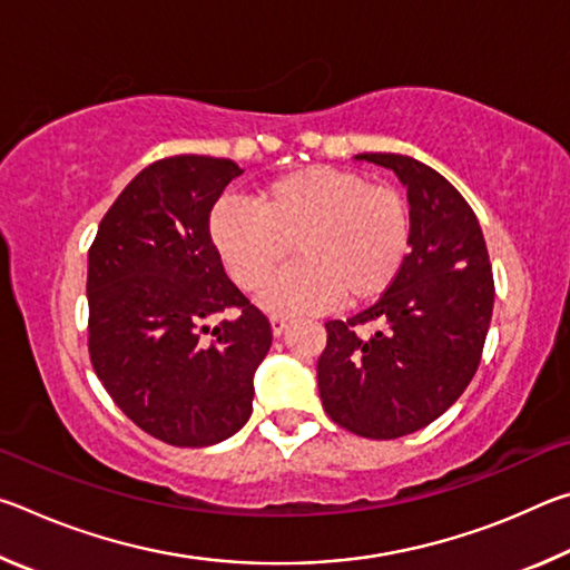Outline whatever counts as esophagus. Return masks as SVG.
<instances>
[{"mask_svg":"<svg viewBox=\"0 0 570 570\" xmlns=\"http://www.w3.org/2000/svg\"><path fill=\"white\" fill-rule=\"evenodd\" d=\"M268 322H272V332H274L276 336H282V334L286 332V326H288L286 316H278V314H272V320H268Z\"/></svg>","mask_w":570,"mask_h":570,"instance_id":"1","label":"esophagus"}]
</instances>
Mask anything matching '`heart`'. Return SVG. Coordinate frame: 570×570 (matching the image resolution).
<instances>
[{
  "mask_svg": "<svg viewBox=\"0 0 570 570\" xmlns=\"http://www.w3.org/2000/svg\"><path fill=\"white\" fill-rule=\"evenodd\" d=\"M208 234L244 292L263 288L292 243L297 264L264 289L262 304L298 314L382 294L407 256L410 206L356 170L306 166L266 183L254 204L218 200Z\"/></svg>",
  "mask_w": 570,
  "mask_h": 570,
  "instance_id": "obj_1",
  "label": "heart"
}]
</instances>
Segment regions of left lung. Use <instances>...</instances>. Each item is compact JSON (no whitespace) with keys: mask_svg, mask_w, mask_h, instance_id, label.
I'll return each mask as SVG.
<instances>
[{"mask_svg":"<svg viewBox=\"0 0 570 570\" xmlns=\"http://www.w3.org/2000/svg\"><path fill=\"white\" fill-rule=\"evenodd\" d=\"M354 158L407 186L410 254L380 302L326 322L316 380L340 428L394 440L438 420L475 377L495 284L482 228L450 180L397 153ZM372 323L374 335L363 330Z\"/></svg>","mask_w":570,"mask_h":570,"instance_id":"left-lung-1","label":"left lung"}]
</instances>
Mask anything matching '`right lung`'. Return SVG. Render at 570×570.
Returning <instances> with one entry per match:
<instances>
[{"label": "right lung", "instance_id": "obj_1", "mask_svg": "<svg viewBox=\"0 0 570 570\" xmlns=\"http://www.w3.org/2000/svg\"><path fill=\"white\" fill-rule=\"evenodd\" d=\"M234 160L173 156L135 176L88 254V346L95 374L128 417L176 448L244 428L272 324L238 292L208 218L240 176ZM218 313H234L216 327Z\"/></svg>", "mask_w": 570, "mask_h": 570}]
</instances>
